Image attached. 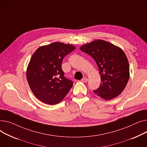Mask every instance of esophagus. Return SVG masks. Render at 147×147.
<instances>
[{"instance_id": "34e87169", "label": "esophagus", "mask_w": 147, "mask_h": 147, "mask_svg": "<svg viewBox=\"0 0 147 147\" xmlns=\"http://www.w3.org/2000/svg\"><path fill=\"white\" fill-rule=\"evenodd\" d=\"M81 81L83 82H87L88 81V79L86 78H84L81 80Z\"/></svg>"}]
</instances>
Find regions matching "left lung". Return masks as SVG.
I'll return each mask as SVG.
<instances>
[{
    "instance_id": "8db88e82",
    "label": "left lung",
    "mask_w": 147,
    "mask_h": 147,
    "mask_svg": "<svg viewBox=\"0 0 147 147\" xmlns=\"http://www.w3.org/2000/svg\"><path fill=\"white\" fill-rule=\"evenodd\" d=\"M96 62L101 84L95 94L105 100L118 96L125 88L129 78V65L124 51L102 40H96L80 47Z\"/></svg>"
}]
</instances>
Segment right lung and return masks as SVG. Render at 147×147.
<instances>
[{"mask_svg": "<svg viewBox=\"0 0 147 147\" xmlns=\"http://www.w3.org/2000/svg\"><path fill=\"white\" fill-rule=\"evenodd\" d=\"M75 49L73 45L55 42L40 46L32 55L26 76L31 90L41 102L57 104L71 89L73 82L64 76L62 62Z\"/></svg>", "mask_w": 147, "mask_h": 147, "instance_id": "right-lung-1", "label": "right lung"}]
</instances>
